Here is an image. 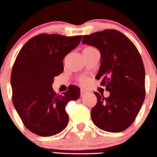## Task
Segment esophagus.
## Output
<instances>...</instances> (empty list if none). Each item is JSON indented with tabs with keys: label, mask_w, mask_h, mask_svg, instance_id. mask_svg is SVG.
I'll list each match as a JSON object with an SVG mask.
<instances>
[{
	"label": "esophagus",
	"mask_w": 157,
	"mask_h": 157,
	"mask_svg": "<svg viewBox=\"0 0 157 157\" xmlns=\"http://www.w3.org/2000/svg\"><path fill=\"white\" fill-rule=\"evenodd\" d=\"M89 93V91H87V90H84V89H82L81 90H80V95H81V96L83 97L84 95H87V94Z\"/></svg>",
	"instance_id": "esophagus-1"
}]
</instances>
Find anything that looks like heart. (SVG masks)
<instances>
[{"mask_svg":"<svg viewBox=\"0 0 157 157\" xmlns=\"http://www.w3.org/2000/svg\"><path fill=\"white\" fill-rule=\"evenodd\" d=\"M79 81H80V84H82V85H86V84L87 83V79L86 78V77H80V80H79Z\"/></svg>","mask_w":157,"mask_h":157,"instance_id":"1","label":"heart"}]
</instances>
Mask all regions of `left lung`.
Instances as JSON below:
<instances>
[{"instance_id":"left-lung-1","label":"left lung","mask_w":157,"mask_h":157,"mask_svg":"<svg viewBox=\"0 0 157 157\" xmlns=\"http://www.w3.org/2000/svg\"><path fill=\"white\" fill-rule=\"evenodd\" d=\"M82 43L100 51L101 66L95 78L110 92L107 98L94 92L97 104L91 110L92 122L109 132L124 131L135 121L145 98L141 55L125 34L114 29L84 35Z\"/></svg>"}]
</instances>
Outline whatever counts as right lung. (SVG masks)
Listing matches in <instances>:
<instances>
[{
  "mask_svg": "<svg viewBox=\"0 0 157 157\" xmlns=\"http://www.w3.org/2000/svg\"><path fill=\"white\" fill-rule=\"evenodd\" d=\"M83 36L40 34L25 43L13 64L11 73L13 105L23 124L43 137L63 131L68 123L65 107L80 96L73 86L62 95L54 92V77L64 70L63 59L78 46Z\"/></svg>",
  "mask_w": 157,
  "mask_h": 157,
  "instance_id": "1",
  "label": "right lung"
}]
</instances>
